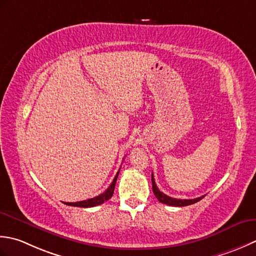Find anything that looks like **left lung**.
I'll return each mask as SVG.
<instances>
[{
  "instance_id": "8db88e82",
  "label": "left lung",
  "mask_w": 256,
  "mask_h": 256,
  "mask_svg": "<svg viewBox=\"0 0 256 256\" xmlns=\"http://www.w3.org/2000/svg\"><path fill=\"white\" fill-rule=\"evenodd\" d=\"M151 182H152V191L156 196V198L159 200V202L164 203V204L166 206H190L194 204V203L200 201L203 196L200 198H196V199H176V198H171L169 196L164 194V192H161L157 184L154 182V174H151Z\"/></svg>"
}]
</instances>
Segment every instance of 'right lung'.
Returning <instances> with one entry per match:
<instances>
[{
    "instance_id": "1",
    "label": "right lung",
    "mask_w": 256,
    "mask_h": 256,
    "mask_svg": "<svg viewBox=\"0 0 256 256\" xmlns=\"http://www.w3.org/2000/svg\"><path fill=\"white\" fill-rule=\"evenodd\" d=\"M119 171L117 172V174L114 176V178L112 182V184L108 186V189L102 192V194H99L92 199H88V200H84V201H80V202H66V204L72 206H80V208H92V206H96L99 204H102L105 201H108L114 194V186H116V181L118 178Z\"/></svg>"
}]
</instances>
